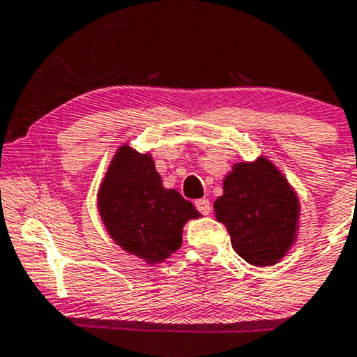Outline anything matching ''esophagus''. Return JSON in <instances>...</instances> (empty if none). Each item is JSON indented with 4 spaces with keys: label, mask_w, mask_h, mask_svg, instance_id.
<instances>
[{
    "label": "esophagus",
    "mask_w": 357,
    "mask_h": 357,
    "mask_svg": "<svg viewBox=\"0 0 357 357\" xmlns=\"http://www.w3.org/2000/svg\"><path fill=\"white\" fill-rule=\"evenodd\" d=\"M194 204H196V208L199 209L203 215H209V213H211V203H209L208 199H204V197L203 199H197Z\"/></svg>",
    "instance_id": "1"
}]
</instances>
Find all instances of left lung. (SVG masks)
I'll return each mask as SVG.
<instances>
[{
	"label": "left lung",
	"instance_id": "1",
	"mask_svg": "<svg viewBox=\"0 0 357 357\" xmlns=\"http://www.w3.org/2000/svg\"><path fill=\"white\" fill-rule=\"evenodd\" d=\"M213 208L229 230L235 252L249 264L273 266L297 241L299 197L264 156L235 163Z\"/></svg>",
	"mask_w": 357,
	"mask_h": 357
}]
</instances>
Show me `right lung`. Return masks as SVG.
Wrapping results in <instances>:
<instances>
[{"label":"right lung","mask_w":357,"mask_h":357,"mask_svg":"<svg viewBox=\"0 0 357 357\" xmlns=\"http://www.w3.org/2000/svg\"><path fill=\"white\" fill-rule=\"evenodd\" d=\"M98 211L109 237L148 264L182 245V230L201 213L175 189H165L149 153L116 149L98 190Z\"/></svg>","instance_id":"add662e5"}]
</instances>
